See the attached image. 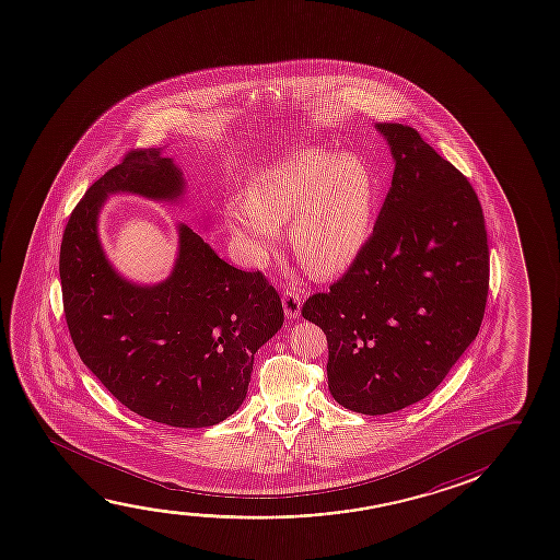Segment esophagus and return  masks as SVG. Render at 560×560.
<instances>
[{"label": "esophagus", "instance_id": "obj_1", "mask_svg": "<svg viewBox=\"0 0 560 560\" xmlns=\"http://www.w3.org/2000/svg\"><path fill=\"white\" fill-rule=\"evenodd\" d=\"M301 294L293 291V289H287L283 293L284 316L287 318H299L301 316Z\"/></svg>", "mask_w": 560, "mask_h": 560}]
</instances>
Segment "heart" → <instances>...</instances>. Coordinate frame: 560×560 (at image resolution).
Instances as JSON below:
<instances>
[{"label": "heart", "instance_id": "heart-1", "mask_svg": "<svg viewBox=\"0 0 560 560\" xmlns=\"http://www.w3.org/2000/svg\"><path fill=\"white\" fill-rule=\"evenodd\" d=\"M376 184L354 155L296 149L226 206V223L246 258L261 266L291 219L294 256L316 277L343 276L371 238Z\"/></svg>", "mask_w": 560, "mask_h": 560}]
</instances>
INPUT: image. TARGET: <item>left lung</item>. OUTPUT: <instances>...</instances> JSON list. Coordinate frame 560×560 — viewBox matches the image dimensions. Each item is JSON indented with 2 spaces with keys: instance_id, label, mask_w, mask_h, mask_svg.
Masks as SVG:
<instances>
[{
  "instance_id": "8db88e82",
  "label": "left lung",
  "mask_w": 560,
  "mask_h": 560,
  "mask_svg": "<svg viewBox=\"0 0 560 560\" xmlns=\"http://www.w3.org/2000/svg\"><path fill=\"white\" fill-rule=\"evenodd\" d=\"M396 161L361 258L302 316L327 337V386L386 415L436 389L471 345L489 294L481 203L456 166L404 124H376Z\"/></svg>"
}]
</instances>
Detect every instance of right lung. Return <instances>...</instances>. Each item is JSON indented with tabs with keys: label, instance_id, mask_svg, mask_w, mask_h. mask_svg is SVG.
<instances>
[{
	"label": "right lung",
	"instance_id": "obj_1",
	"mask_svg": "<svg viewBox=\"0 0 560 560\" xmlns=\"http://www.w3.org/2000/svg\"><path fill=\"white\" fill-rule=\"evenodd\" d=\"M156 201L184 194L180 168L163 149H136L86 189L60 249L69 336L86 369L129 411L178 429L213 427L241 407L254 354L283 326V304L261 271L219 258L178 224V258L163 283L118 276L98 241L110 194Z\"/></svg>",
	"mask_w": 560,
	"mask_h": 560
}]
</instances>
